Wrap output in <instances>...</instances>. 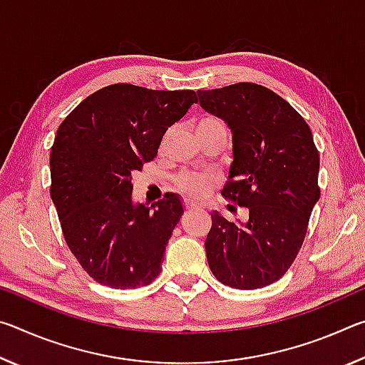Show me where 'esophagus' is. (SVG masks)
Listing matches in <instances>:
<instances>
[{
    "instance_id": "34e87169",
    "label": "esophagus",
    "mask_w": 365,
    "mask_h": 365,
    "mask_svg": "<svg viewBox=\"0 0 365 365\" xmlns=\"http://www.w3.org/2000/svg\"><path fill=\"white\" fill-rule=\"evenodd\" d=\"M185 207L187 209H193V207H196V205L193 201H185Z\"/></svg>"
}]
</instances>
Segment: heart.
Masks as SVG:
<instances>
[{
    "mask_svg": "<svg viewBox=\"0 0 365 365\" xmlns=\"http://www.w3.org/2000/svg\"><path fill=\"white\" fill-rule=\"evenodd\" d=\"M215 128H225L220 119L214 115H205L201 117L196 123V133L197 132H209L215 130ZM177 188L182 191L185 196L191 197V200H200L205 196L214 185V175L206 174V172H183L177 177L175 180Z\"/></svg>",
    "mask_w": 365,
    "mask_h": 365,
    "instance_id": "obj_1",
    "label": "heart"
}]
</instances>
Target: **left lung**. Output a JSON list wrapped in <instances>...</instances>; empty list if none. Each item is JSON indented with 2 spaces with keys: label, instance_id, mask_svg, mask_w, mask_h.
Segmentation results:
<instances>
[{
  "label": "left lung",
  "instance_id": "obj_1",
  "mask_svg": "<svg viewBox=\"0 0 365 365\" xmlns=\"http://www.w3.org/2000/svg\"><path fill=\"white\" fill-rule=\"evenodd\" d=\"M197 98L232 130L233 160L222 195L250 211L246 222L211 214L209 269L227 287H267L298 256L320 197L312 132L292 104L262 85L200 90Z\"/></svg>",
  "mask_w": 365,
  "mask_h": 365
}]
</instances>
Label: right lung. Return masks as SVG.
<instances>
[{
  "instance_id": "add662e5",
  "label": "right lung",
  "mask_w": 365,
  "mask_h": 365,
  "mask_svg": "<svg viewBox=\"0 0 365 365\" xmlns=\"http://www.w3.org/2000/svg\"><path fill=\"white\" fill-rule=\"evenodd\" d=\"M193 90L104 86L61 123L51 146V200L66 243L91 279L110 288L150 285L183 214L165 195L133 205L132 172L158 154L164 133L187 114Z\"/></svg>"
}]
</instances>
